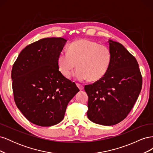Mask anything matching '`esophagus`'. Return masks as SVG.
Returning a JSON list of instances; mask_svg holds the SVG:
<instances>
[{
	"mask_svg": "<svg viewBox=\"0 0 153 153\" xmlns=\"http://www.w3.org/2000/svg\"><path fill=\"white\" fill-rule=\"evenodd\" d=\"M76 85L77 87H78V89H79L80 91H82L83 89H84V86H83L82 85L80 84H78V83H76Z\"/></svg>",
	"mask_w": 153,
	"mask_h": 153,
	"instance_id": "34e87169",
	"label": "esophagus"
}]
</instances>
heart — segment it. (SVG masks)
Returning a JSON list of instances; mask_svg holds the SVG:
<instances>
[{
	"instance_id": "obj_1",
	"label": "heart",
	"mask_w": 153,
	"mask_h": 153,
	"mask_svg": "<svg viewBox=\"0 0 153 153\" xmlns=\"http://www.w3.org/2000/svg\"><path fill=\"white\" fill-rule=\"evenodd\" d=\"M68 52H62L57 57V66L62 75L68 77L76 66L73 76L78 81H98L108 71L112 53L108 47L87 39L74 41Z\"/></svg>"
}]
</instances>
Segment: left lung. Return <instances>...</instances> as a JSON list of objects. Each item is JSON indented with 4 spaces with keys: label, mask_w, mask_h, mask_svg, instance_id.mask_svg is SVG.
<instances>
[{
    "label": "left lung",
    "mask_w": 153,
    "mask_h": 153,
    "mask_svg": "<svg viewBox=\"0 0 153 153\" xmlns=\"http://www.w3.org/2000/svg\"><path fill=\"white\" fill-rule=\"evenodd\" d=\"M112 62L101 79L86 85L87 115L94 123L112 126L127 117L142 89V77L136 59L124 46L109 39Z\"/></svg>",
    "instance_id": "left-lung-1"
}]
</instances>
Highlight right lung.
<instances>
[{
	"label": "right lung",
	"mask_w": 153,
	"mask_h": 153,
	"mask_svg": "<svg viewBox=\"0 0 153 153\" xmlns=\"http://www.w3.org/2000/svg\"><path fill=\"white\" fill-rule=\"evenodd\" d=\"M66 41L62 38L37 41L22 50L13 66L15 103L23 115L38 126L61 122L68 103L80 91L59 71L57 57Z\"/></svg>",
	"instance_id": "right-lung-1"
}]
</instances>
